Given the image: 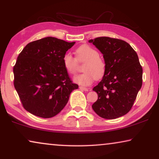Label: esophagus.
<instances>
[{"label": "esophagus", "instance_id": "1", "mask_svg": "<svg viewBox=\"0 0 159 159\" xmlns=\"http://www.w3.org/2000/svg\"><path fill=\"white\" fill-rule=\"evenodd\" d=\"M79 88H80V90H84V91H88V88H84V87H83V86H80Z\"/></svg>", "mask_w": 159, "mask_h": 159}]
</instances>
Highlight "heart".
<instances>
[{
    "instance_id": "obj_1",
    "label": "heart",
    "mask_w": 159,
    "mask_h": 159,
    "mask_svg": "<svg viewBox=\"0 0 159 159\" xmlns=\"http://www.w3.org/2000/svg\"><path fill=\"white\" fill-rule=\"evenodd\" d=\"M75 58L71 54L65 53L63 56L62 62L65 70L70 75L77 72L79 64L83 65L84 73L74 78L75 82L84 86H88L95 80L103 77L106 70V64L98 51L91 45L84 44L75 50Z\"/></svg>"
}]
</instances>
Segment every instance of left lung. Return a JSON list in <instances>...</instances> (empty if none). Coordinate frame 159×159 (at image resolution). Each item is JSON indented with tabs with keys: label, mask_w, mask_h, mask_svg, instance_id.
<instances>
[{
	"label": "left lung",
	"mask_w": 159,
	"mask_h": 159,
	"mask_svg": "<svg viewBox=\"0 0 159 159\" xmlns=\"http://www.w3.org/2000/svg\"><path fill=\"white\" fill-rule=\"evenodd\" d=\"M90 43L103 54L106 70L103 80L93 89L98 100L94 111L102 118L113 119L131 110L143 84V68L138 54L125 40L99 37Z\"/></svg>",
	"instance_id": "left-lung-1"
}]
</instances>
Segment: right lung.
Instances as JSON below:
<instances>
[{"label": "right lung", "mask_w": 159, "mask_h": 159, "mask_svg": "<svg viewBox=\"0 0 159 159\" xmlns=\"http://www.w3.org/2000/svg\"><path fill=\"white\" fill-rule=\"evenodd\" d=\"M75 42L48 37L28 43L14 66V85L23 107L34 116L58 114L78 88L63 66V56Z\"/></svg>", "instance_id": "right-lung-1"}]
</instances>
